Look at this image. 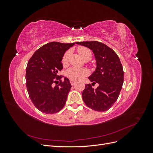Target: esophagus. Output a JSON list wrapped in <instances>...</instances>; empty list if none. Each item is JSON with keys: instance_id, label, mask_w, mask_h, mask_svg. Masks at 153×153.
<instances>
[{"instance_id": "34e87169", "label": "esophagus", "mask_w": 153, "mask_h": 153, "mask_svg": "<svg viewBox=\"0 0 153 153\" xmlns=\"http://www.w3.org/2000/svg\"><path fill=\"white\" fill-rule=\"evenodd\" d=\"M70 83H71V84L72 85H73L74 84H75V81H74V80H70Z\"/></svg>"}]
</instances>
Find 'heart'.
I'll list each match as a JSON object with an SVG mask.
<instances>
[{
    "mask_svg": "<svg viewBox=\"0 0 153 153\" xmlns=\"http://www.w3.org/2000/svg\"><path fill=\"white\" fill-rule=\"evenodd\" d=\"M78 51L84 60L87 59L92 58V53L91 50L84 47H80L78 48ZM71 55V51L68 50L64 54L62 63L64 66H66L68 64L69 58ZM89 75V71L85 68H78L75 67H71L69 68L66 72V75L70 80L74 81H79Z\"/></svg>",
    "mask_w": 153,
    "mask_h": 153,
    "instance_id": "1",
    "label": "heart"
}]
</instances>
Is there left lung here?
I'll return each mask as SVG.
<instances>
[{
    "instance_id": "left-lung-1",
    "label": "left lung",
    "mask_w": 153,
    "mask_h": 153,
    "mask_svg": "<svg viewBox=\"0 0 153 153\" xmlns=\"http://www.w3.org/2000/svg\"><path fill=\"white\" fill-rule=\"evenodd\" d=\"M76 43L91 49L96 61V70L88 78L92 85L85 84L83 100L92 110H108L117 101L124 82L123 68L118 55L108 46L96 41ZM96 82L99 87L94 89L91 85Z\"/></svg>"
}]
</instances>
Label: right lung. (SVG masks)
<instances>
[{
  "label": "right lung",
  "instance_id": "1",
  "mask_svg": "<svg viewBox=\"0 0 153 153\" xmlns=\"http://www.w3.org/2000/svg\"><path fill=\"white\" fill-rule=\"evenodd\" d=\"M75 43L50 42L36 51L26 68V86L30 99L41 112L52 114L62 109L71 85L68 78L57 75L63 68V55ZM60 80L57 86L53 84Z\"/></svg>",
  "mask_w": 153,
  "mask_h": 153
}]
</instances>
